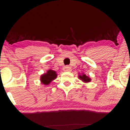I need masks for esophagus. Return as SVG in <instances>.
Segmentation results:
<instances>
[{"label":"esophagus","instance_id":"34e87169","mask_svg":"<svg viewBox=\"0 0 130 130\" xmlns=\"http://www.w3.org/2000/svg\"><path fill=\"white\" fill-rule=\"evenodd\" d=\"M71 70H72V69H71V67H70L69 66L64 67L63 71H65V72H70Z\"/></svg>","mask_w":130,"mask_h":130}]
</instances>
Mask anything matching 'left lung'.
Segmentation results:
<instances>
[{"label": "left lung", "instance_id": "1", "mask_svg": "<svg viewBox=\"0 0 130 130\" xmlns=\"http://www.w3.org/2000/svg\"><path fill=\"white\" fill-rule=\"evenodd\" d=\"M79 77H80V78H81L83 82H88L90 81V79L88 77V76H86L85 75H83L82 76L80 75Z\"/></svg>", "mask_w": 130, "mask_h": 130}]
</instances>
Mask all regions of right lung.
Listing matches in <instances>:
<instances>
[{
  "label": "right lung",
  "mask_w": 130,
  "mask_h": 130,
  "mask_svg": "<svg viewBox=\"0 0 130 130\" xmlns=\"http://www.w3.org/2000/svg\"><path fill=\"white\" fill-rule=\"evenodd\" d=\"M57 76L56 72L54 70H48L47 73L41 76V81L45 85H48L49 83L51 82L54 80Z\"/></svg>",
  "instance_id": "1"
}]
</instances>
